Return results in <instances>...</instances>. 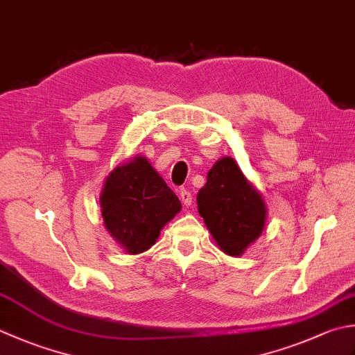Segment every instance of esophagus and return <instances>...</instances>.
Returning a JSON list of instances; mask_svg holds the SVG:
<instances>
[{"label": "esophagus", "mask_w": 355, "mask_h": 355, "mask_svg": "<svg viewBox=\"0 0 355 355\" xmlns=\"http://www.w3.org/2000/svg\"><path fill=\"white\" fill-rule=\"evenodd\" d=\"M180 200H182V203L184 206H191V203H192V193L189 191H186L184 187H182V189H180Z\"/></svg>", "instance_id": "esophagus-1"}]
</instances>
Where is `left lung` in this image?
<instances>
[{
  "label": "left lung",
  "mask_w": 355,
  "mask_h": 355,
  "mask_svg": "<svg viewBox=\"0 0 355 355\" xmlns=\"http://www.w3.org/2000/svg\"><path fill=\"white\" fill-rule=\"evenodd\" d=\"M198 214L220 249L240 257L263 232L266 205L231 157L220 158L207 172L197 196Z\"/></svg>",
  "instance_id": "left-lung-1"
}]
</instances>
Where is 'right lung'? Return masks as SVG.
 I'll return each instance as SVG.
<instances>
[{"label":"right lung","mask_w":355,"mask_h":355,"mask_svg":"<svg viewBox=\"0 0 355 355\" xmlns=\"http://www.w3.org/2000/svg\"><path fill=\"white\" fill-rule=\"evenodd\" d=\"M100 206L107 232L132 255L154 246L159 231L182 209L178 197L141 155L109 173Z\"/></svg>","instance_id":"right-lung-1"}]
</instances>
